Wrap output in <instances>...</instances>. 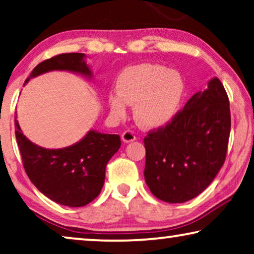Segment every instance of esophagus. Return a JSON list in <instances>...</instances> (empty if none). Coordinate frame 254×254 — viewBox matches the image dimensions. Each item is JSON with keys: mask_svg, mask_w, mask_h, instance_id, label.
<instances>
[{"mask_svg": "<svg viewBox=\"0 0 254 254\" xmlns=\"http://www.w3.org/2000/svg\"><path fill=\"white\" fill-rule=\"evenodd\" d=\"M122 140L124 142H131L135 140V133L131 130H127L122 133Z\"/></svg>", "mask_w": 254, "mask_h": 254, "instance_id": "1", "label": "esophagus"}]
</instances>
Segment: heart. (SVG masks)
<instances>
[{
  "label": "heart",
  "instance_id": "obj_1",
  "mask_svg": "<svg viewBox=\"0 0 254 254\" xmlns=\"http://www.w3.org/2000/svg\"><path fill=\"white\" fill-rule=\"evenodd\" d=\"M117 92L108 98L113 114L122 117L127 104H135L134 117L140 126L160 127L169 123L179 111L185 82L176 70L156 64H140L121 73Z\"/></svg>",
  "mask_w": 254,
  "mask_h": 254
}]
</instances>
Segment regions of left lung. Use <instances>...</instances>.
I'll list each match as a JSON object with an SVG mask.
<instances>
[{
    "instance_id": "left-lung-1",
    "label": "left lung",
    "mask_w": 254,
    "mask_h": 254,
    "mask_svg": "<svg viewBox=\"0 0 254 254\" xmlns=\"http://www.w3.org/2000/svg\"><path fill=\"white\" fill-rule=\"evenodd\" d=\"M230 123L228 94L214 77L169 123L148 131L143 175L153 195L168 203L199 195L226 160Z\"/></svg>"
}]
</instances>
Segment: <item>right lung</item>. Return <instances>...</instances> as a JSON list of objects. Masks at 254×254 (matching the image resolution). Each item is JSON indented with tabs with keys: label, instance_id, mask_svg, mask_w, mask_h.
<instances>
[{
	"label": "right lung",
	"instance_id": "1",
	"mask_svg": "<svg viewBox=\"0 0 254 254\" xmlns=\"http://www.w3.org/2000/svg\"><path fill=\"white\" fill-rule=\"evenodd\" d=\"M83 54H62L44 60L34 68L32 77L50 70H70L90 76ZM16 139L22 165L34 186L47 197L62 205L78 207L100 194L106 165L121 147L119 134L90 131L81 141L62 149H45L21 133L14 120Z\"/></svg>",
	"mask_w": 254,
	"mask_h": 254
}]
</instances>
